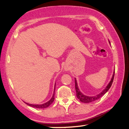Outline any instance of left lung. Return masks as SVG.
Wrapping results in <instances>:
<instances>
[{
    "label": "left lung",
    "mask_w": 129,
    "mask_h": 129,
    "mask_svg": "<svg viewBox=\"0 0 129 129\" xmlns=\"http://www.w3.org/2000/svg\"><path fill=\"white\" fill-rule=\"evenodd\" d=\"M109 43H110V41H109ZM114 76V70L113 74L112 79H111V80L110 81V82L109 83V84H107L106 87H105V89H104L103 91H101L99 94H97L96 96H86V95H84V94H83V93L80 91V90H79L76 79L75 78V89H76V91L77 98H78V99H79V100H80L81 102H83V103H91V102L96 101V100H98L99 99H100L102 96H103V95L105 94L110 88L111 86H112V84L113 81Z\"/></svg>",
    "instance_id": "obj_1"
}]
</instances>
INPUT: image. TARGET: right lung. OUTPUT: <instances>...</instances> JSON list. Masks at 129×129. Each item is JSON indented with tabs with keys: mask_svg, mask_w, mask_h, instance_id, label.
<instances>
[{
	"mask_svg": "<svg viewBox=\"0 0 129 129\" xmlns=\"http://www.w3.org/2000/svg\"><path fill=\"white\" fill-rule=\"evenodd\" d=\"M55 86H56V83L55 85H54V91H53V96L52 97V98L50 99V100H49L48 102H46V103L42 104V105H33V104H30V103H27L26 102H24L26 105H27L29 106L35 107V108H38V109H45L46 108V107H49L51 104H52L54 100V91H55Z\"/></svg>",
	"mask_w": 129,
	"mask_h": 129,
	"instance_id": "right-lung-1",
	"label": "right lung"
}]
</instances>
